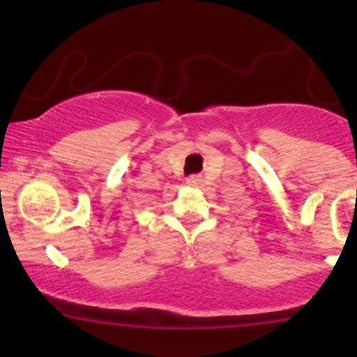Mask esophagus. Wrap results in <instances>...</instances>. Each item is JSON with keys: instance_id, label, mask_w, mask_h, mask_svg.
I'll list each match as a JSON object with an SVG mask.
<instances>
[{"instance_id": "esophagus-1", "label": "esophagus", "mask_w": 357, "mask_h": 357, "mask_svg": "<svg viewBox=\"0 0 357 357\" xmlns=\"http://www.w3.org/2000/svg\"><path fill=\"white\" fill-rule=\"evenodd\" d=\"M202 181H203V179L199 178V176H190V178L186 179V184H188V186H191V188H196V186H199V184H202Z\"/></svg>"}]
</instances>
